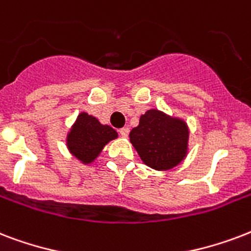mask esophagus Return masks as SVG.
<instances>
[{
	"mask_svg": "<svg viewBox=\"0 0 251 251\" xmlns=\"http://www.w3.org/2000/svg\"><path fill=\"white\" fill-rule=\"evenodd\" d=\"M129 131H130V129L127 127V126H125V127H121V129L118 130L120 135H121V137H124V138H126L127 135H129Z\"/></svg>",
	"mask_w": 251,
	"mask_h": 251,
	"instance_id": "34e87169",
	"label": "esophagus"
}]
</instances>
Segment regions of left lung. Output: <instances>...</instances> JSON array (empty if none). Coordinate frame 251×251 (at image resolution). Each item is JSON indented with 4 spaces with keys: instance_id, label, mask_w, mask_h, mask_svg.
<instances>
[{
    "instance_id": "left-lung-1",
    "label": "left lung",
    "mask_w": 251,
    "mask_h": 251,
    "mask_svg": "<svg viewBox=\"0 0 251 251\" xmlns=\"http://www.w3.org/2000/svg\"><path fill=\"white\" fill-rule=\"evenodd\" d=\"M187 127L185 122L171 118L159 110H149L131 130L133 143L146 165L164 171L182 160L187 147Z\"/></svg>"
}]
</instances>
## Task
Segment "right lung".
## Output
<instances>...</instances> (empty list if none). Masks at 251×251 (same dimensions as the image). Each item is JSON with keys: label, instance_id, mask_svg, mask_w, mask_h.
Instances as JSON below:
<instances>
[{"label": "right lung", "instance_id": "right-lung-1", "mask_svg": "<svg viewBox=\"0 0 251 251\" xmlns=\"http://www.w3.org/2000/svg\"><path fill=\"white\" fill-rule=\"evenodd\" d=\"M114 138H117V133L110 126L101 125L92 116L80 113L69 134L68 146L74 156L83 163H90Z\"/></svg>", "mask_w": 251, "mask_h": 251}]
</instances>
